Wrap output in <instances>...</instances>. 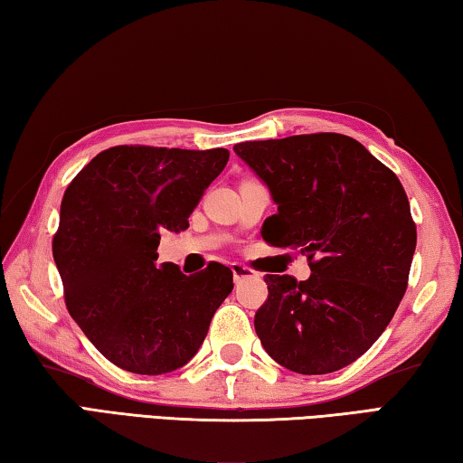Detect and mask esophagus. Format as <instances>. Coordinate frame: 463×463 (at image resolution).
Segmentation results:
<instances>
[{"mask_svg": "<svg viewBox=\"0 0 463 463\" xmlns=\"http://www.w3.org/2000/svg\"><path fill=\"white\" fill-rule=\"evenodd\" d=\"M231 269H232L234 281H241V279H247V278L255 276V271L247 268V265H242V263H231Z\"/></svg>", "mask_w": 463, "mask_h": 463, "instance_id": "1", "label": "esophagus"}]
</instances>
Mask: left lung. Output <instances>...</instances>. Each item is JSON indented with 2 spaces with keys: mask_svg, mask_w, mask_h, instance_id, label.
I'll use <instances>...</instances> for the list:
<instances>
[{
  "mask_svg": "<svg viewBox=\"0 0 463 463\" xmlns=\"http://www.w3.org/2000/svg\"><path fill=\"white\" fill-rule=\"evenodd\" d=\"M268 185L273 247L300 249L310 278L265 276L263 349L304 375L354 364L386 331L409 284L417 226L402 184L355 138L318 132L234 145Z\"/></svg>",
  "mask_w": 463,
  "mask_h": 463,
  "instance_id": "left-lung-1",
  "label": "left lung"
}]
</instances>
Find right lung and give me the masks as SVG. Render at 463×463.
<instances>
[{
    "label": "right lung",
    "mask_w": 463,
    "mask_h": 463,
    "mask_svg": "<svg viewBox=\"0 0 463 463\" xmlns=\"http://www.w3.org/2000/svg\"><path fill=\"white\" fill-rule=\"evenodd\" d=\"M226 161V148L120 145L93 156L62 195L52 257L67 310L122 370L161 375L185 365L232 292L222 263L194 276L155 263L161 234L190 226Z\"/></svg>",
    "instance_id": "right-lung-1"
}]
</instances>
